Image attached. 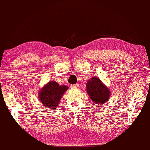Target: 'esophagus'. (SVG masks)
<instances>
[{
    "instance_id": "esophagus-1",
    "label": "esophagus",
    "mask_w": 150,
    "mask_h": 150,
    "mask_svg": "<svg viewBox=\"0 0 150 150\" xmlns=\"http://www.w3.org/2000/svg\"><path fill=\"white\" fill-rule=\"evenodd\" d=\"M71 88H77L79 87V83H76L75 85H71Z\"/></svg>"
}]
</instances>
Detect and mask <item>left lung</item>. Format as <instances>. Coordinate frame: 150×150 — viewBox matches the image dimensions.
<instances>
[{
	"label": "left lung",
	"instance_id": "obj_1",
	"mask_svg": "<svg viewBox=\"0 0 150 150\" xmlns=\"http://www.w3.org/2000/svg\"><path fill=\"white\" fill-rule=\"evenodd\" d=\"M87 90L94 103L96 104H103L108 100L110 91L105 85L103 84L99 79L93 77L87 83Z\"/></svg>",
	"mask_w": 150,
	"mask_h": 150
}]
</instances>
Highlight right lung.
<instances>
[{
	"instance_id": "1",
	"label": "right lung",
	"mask_w": 150,
	"mask_h": 150,
	"mask_svg": "<svg viewBox=\"0 0 150 150\" xmlns=\"http://www.w3.org/2000/svg\"><path fill=\"white\" fill-rule=\"evenodd\" d=\"M67 89V86H60L55 81H51L40 91V100L46 108H55L59 105L62 96Z\"/></svg>"
}]
</instances>
